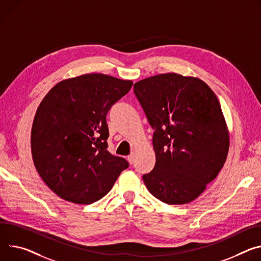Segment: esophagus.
<instances>
[{
	"instance_id": "obj_1",
	"label": "esophagus",
	"mask_w": 261,
	"mask_h": 261,
	"mask_svg": "<svg viewBox=\"0 0 261 261\" xmlns=\"http://www.w3.org/2000/svg\"><path fill=\"white\" fill-rule=\"evenodd\" d=\"M127 159H128V161H129V163L130 164H132L133 162H134V160H135V157H134V154H130L128 157H127Z\"/></svg>"
}]
</instances>
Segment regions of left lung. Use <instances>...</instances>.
<instances>
[{
    "label": "left lung",
    "mask_w": 261,
    "mask_h": 261,
    "mask_svg": "<svg viewBox=\"0 0 261 261\" xmlns=\"http://www.w3.org/2000/svg\"><path fill=\"white\" fill-rule=\"evenodd\" d=\"M134 93L154 129L153 171L148 191L170 205L196 200L223 169L229 130L216 93L201 79L176 73L134 84Z\"/></svg>",
    "instance_id": "8db88e82"
}]
</instances>
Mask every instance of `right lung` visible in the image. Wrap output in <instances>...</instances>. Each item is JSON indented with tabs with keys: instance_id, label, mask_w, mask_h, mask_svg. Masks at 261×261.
<instances>
[{
	"instance_id": "obj_1",
	"label": "right lung",
	"mask_w": 261,
	"mask_h": 261,
	"mask_svg": "<svg viewBox=\"0 0 261 261\" xmlns=\"http://www.w3.org/2000/svg\"><path fill=\"white\" fill-rule=\"evenodd\" d=\"M131 80L91 73L58 82L40 102L31 152L43 182L61 199L87 205L109 193L129 167L107 151L106 115Z\"/></svg>"
}]
</instances>
